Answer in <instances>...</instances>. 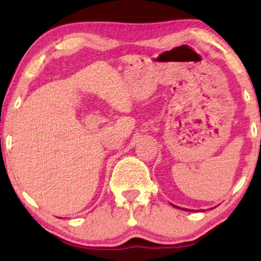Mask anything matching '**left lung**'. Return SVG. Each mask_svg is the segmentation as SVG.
<instances>
[{"label":"left lung","mask_w":261,"mask_h":261,"mask_svg":"<svg viewBox=\"0 0 261 261\" xmlns=\"http://www.w3.org/2000/svg\"><path fill=\"white\" fill-rule=\"evenodd\" d=\"M173 206H175V205H173ZM175 207H176V206H175ZM178 208H180V207H178ZM182 210H187V208H182ZM187 211H188V210H187Z\"/></svg>","instance_id":"1"}]
</instances>
